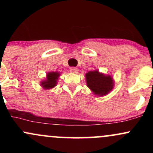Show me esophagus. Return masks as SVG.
Instances as JSON below:
<instances>
[{"instance_id":"1","label":"esophagus","mask_w":153,"mask_h":153,"mask_svg":"<svg viewBox=\"0 0 153 153\" xmlns=\"http://www.w3.org/2000/svg\"><path fill=\"white\" fill-rule=\"evenodd\" d=\"M70 72L73 73H77L78 72V69L76 68H71V69H70Z\"/></svg>"}]
</instances>
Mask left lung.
Listing matches in <instances>:
<instances>
[{
	"instance_id": "obj_1",
	"label": "left lung",
	"mask_w": 153,
	"mask_h": 153,
	"mask_svg": "<svg viewBox=\"0 0 153 153\" xmlns=\"http://www.w3.org/2000/svg\"><path fill=\"white\" fill-rule=\"evenodd\" d=\"M85 77L87 86L98 96H104L109 94L114 86L113 77L100 73L98 70L88 72Z\"/></svg>"
}]
</instances>
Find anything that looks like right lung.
I'll use <instances>...</instances> for the list:
<instances>
[{"instance_id":"add662e5","label":"right lung","mask_w":153,"mask_h":153,"mask_svg":"<svg viewBox=\"0 0 153 153\" xmlns=\"http://www.w3.org/2000/svg\"><path fill=\"white\" fill-rule=\"evenodd\" d=\"M60 75L59 72H49L47 73L46 78L40 82V85L45 90L53 88L57 84L58 78Z\"/></svg>"}]
</instances>
